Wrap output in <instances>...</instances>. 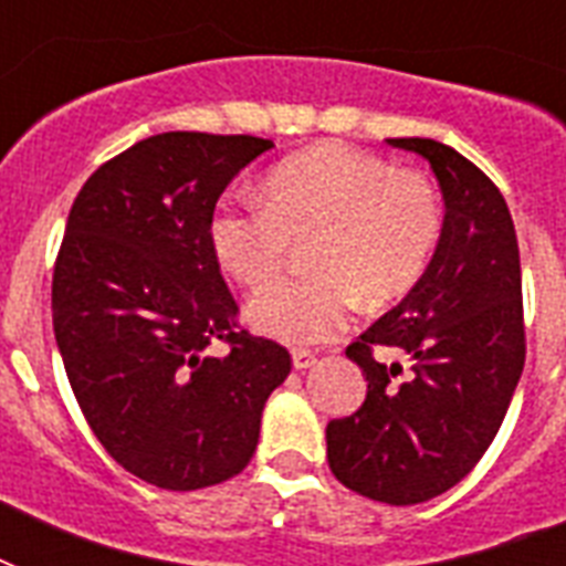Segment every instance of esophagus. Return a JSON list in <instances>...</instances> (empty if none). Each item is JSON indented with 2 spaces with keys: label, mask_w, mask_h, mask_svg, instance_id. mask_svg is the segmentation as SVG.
Wrapping results in <instances>:
<instances>
[{
  "label": "esophagus",
  "mask_w": 566,
  "mask_h": 566,
  "mask_svg": "<svg viewBox=\"0 0 566 566\" xmlns=\"http://www.w3.org/2000/svg\"><path fill=\"white\" fill-rule=\"evenodd\" d=\"M314 364H317V355L308 353V349H293V367L296 370H308Z\"/></svg>",
  "instance_id": "esophagus-1"
}]
</instances>
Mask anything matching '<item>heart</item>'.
Instances as JSON below:
<instances>
[{
	"label": "heart",
	"instance_id": "heart-1",
	"mask_svg": "<svg viewBox=\"0 0 566 566\" xmlns=\"http://www.w3.org/2000/svg\"><path fill=\"white\" fill-rule=\"evenodd\" d=\"M440 234L443 208L426 176L337 144L284 158L264 179L261 202H222L211 217L213 255L247 287L281 269L293 239H315L310 263L318 273L266 285L247 308L258 332L296 346L340 335L358 296L367 305L405 296L429 270Z\"/></svg>",
	"mask_w": 566,
	"mask_h": 566
}]
</instances>
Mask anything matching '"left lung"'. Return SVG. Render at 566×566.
I'll use <instances>...</instances> for the list:
<instances>
[{
	"label": "left lung",
	"instance_id": "1",
	"mask_svg": "<svg viewBox=\"0 0 566 566\" xmlns=\"http://www.w3.org/2000/svg\"><path fill=\"white\" fill-rule=\"evenodd\" d=\"M422 155L443 193V234L429 270L396 308L346 346L367 399L326 426L340 484L387 505H417L464 479L496 438L526 364L517 231L500 188L452 146L390 137ZM399 348L412 361L377 358Z\"/></svg>",
	"mask_w": 566,
	"mask_h": 566
}]
</instances>
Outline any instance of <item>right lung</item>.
Wrapping results in <instances>:
<instances>
[{"instance_id":"1","label":"right lung","mask_w":566,"mask_h":566,"mask_svg":"<svg viewBox=\"0 0 566 566\" xmlns=\"http://www.w3.org/2000/svg\"><path fill=\"white\" fill-rule=\"evenodd\" d=\"M266 149L252 135L164 132L102 164L70 208L52 275L57 353L108 455L164 491L238 475L291 373L284 346L234 328L211 247L217 199Z\"/></svg>"}]
</instances>
